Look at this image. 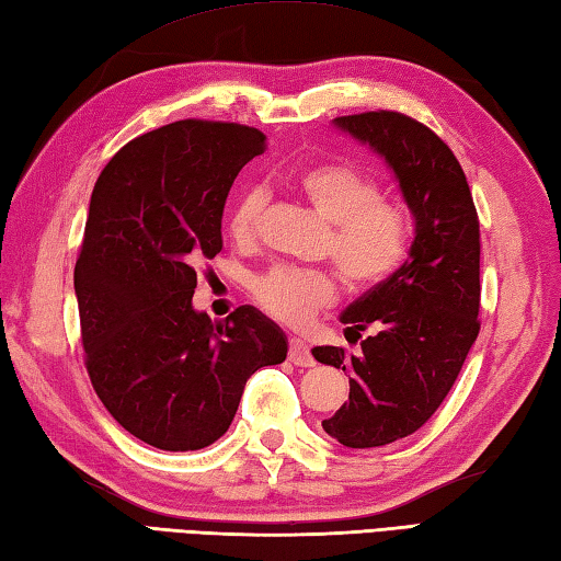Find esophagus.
Listing matches in <instances>:
<instances>
[{"label": "esophagus", "instance_id": "34e87169", "mask_svg": "<svg viewBox=\"0 0 561 561\" xmlns=\"http://www.w3.org/2000/svg\"><path fill=\"white\" fill-rule=\"evenodd\" d=\"M289 362H294L296 367H313L316 365L309 345H306L304 340H299V337L289 340Z\"/></svg>", "mask_w": 561, "mask_h": 561}]
</instances>
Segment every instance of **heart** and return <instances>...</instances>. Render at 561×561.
<instances>
[{
  "instance_id": "obj_1",
  "label": "heart",
  "mask_w": 561,
  "mask_h": 561,
  "mask_svg": "<svg viewBox=\"0 0 561 561\" xmlns=\"http://www.w3.org/2000/svg\"><path fill=\"white\" fill-rule=\"evenodd\" d=\"M313 211L331 224L328 257L353 287H371L397 272L409 255L411 226L403 208L381 202L379 184L350 164L325 162L306 168L294 180ZM265 194L245 190L230 208L228 228L238 243H250ZM252 294L262 309L284 323H309L318 309L333 301L335 287L323 272L277 267L255 279Z\"/></svg>"
}]
</instances>
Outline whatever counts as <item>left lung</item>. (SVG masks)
<instances>
[{"label": "left lung", "mask_w": 561, "mask_h": 561, "mask_svg": "<svg viewBox=\"0 0 561 561\" xmlns=\"http://www.w3.org/2000/svg\"><path fill=\"white\" fill-rule=\"evenodd\" d=\"M333 126L387 162L413 214L403 265L340 313L345 335L375 328L362 353L313 347L347 371L350 401L323 421L340 445L381 447L411 435L453 389L479 335V218L457 158L399 112L337 116Z\"/></svg>", "instance_id": "8db88e82"}]
</instances>
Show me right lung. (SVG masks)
<instances>
[{"label": "right lung", "mask_w": 561, "mask_h": 561, "mask_svg": "<svg viewBox=\"0 0 561 561\" xmlns=\"http://www.w3.org/2000/svg\"><path fill=\"white\" fill-rule=\"evenodd\" d=\"M265 140L174 121L126 142L94 184L75 265L87 371L106 411L168 453L216 443L250 375L287 359V335L255 306L218 323L192 306L194 262L221 252L228 192Z\"/></svg>", "instance_id": "add662e5"}]
</instances>
